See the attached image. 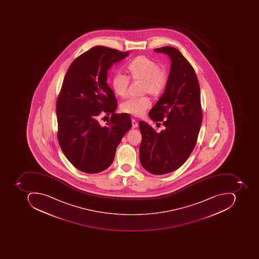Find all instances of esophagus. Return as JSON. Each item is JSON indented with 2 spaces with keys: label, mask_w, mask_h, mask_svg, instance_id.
<instances>
[{
  "label": "esophagus",
  "mask_w": 259,
  "mask_h": 259,
  "mask_svg": "<svg viewBox=\"0 0 259 259\" xmlns=\"http://www.w3.org/2000/svg\"><path fill=\"white\" fill-rule=\"evenodd\" d=\"M132 127H133V128H135V127H137L138 125H139V123H138V122L136 121V119H134V118L132 119Z\"/></svg>",
  "instance_id": "obj_1"
}]
</instances>
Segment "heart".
I'll return each mask as SVG.
<instances>
[{
    "instance_id": "b5f03b06",
    "label": "heart",
    "mask_w": 259,
    "mask_h": 259,
    "mask_svg": "<svg viewBox=\"0 0 259 259\" xmlns=\"http://www.w3.org/2000/svg\"><path fill=\"white\" fill-rule=\"evenodd\" d=\"M129 76L134 81H142V92L154 97L160 96L169 82V72L161 68L154 60L146 56H138L127 67ZM130 78L123 73L117 72L112 78L111 84L114 93L120 97L127 95ZM149 97H129L122 102L120 110L134 116H142L150 107Z\"/></svg>"
}]
</instances>
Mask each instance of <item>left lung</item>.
Returning a JSON list of instances; mask_svg holds the SVG:
<instances>
[{"mask_svg": "<svg viewBox=\"0 0 259 259\" xmlns=\"http://www.w3.org/2000/svg\"><path fill=\"white\" fill-rule=\"evenodd\" d=\"M171 60L169 82L162 97L149 111L150 118L162 122L156 132L146 121H139L142 142L140 162L152 175L169 174L181 167L196 145L202 122L200 87L195 70L172 47L154 50Z\"/></svg>", "mask_w": 259, "mask_h": 259, "instance_id": "obj_1", "label": "left lung"}]
</instances>
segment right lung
Segmentation results:
<instances>
[{"mask_svg": "<svg viewBox=\"0 0 259 259\" xmlns=\"http://www.w3.org/2000/svg\"><path fill=\"white\" fill-rule=\"evenodd\" d=\"M128 52L97 46L71 63L57 100L58 139L64 156L87 174L107 169L116 149L132 127L127 113H114L117 99L107 84V73ZM111 115L102 126L98 117Z\"/></svg>", "mask_w": 259, "mask_h": 259, "instance_id": "obj_1", "label": "right lung"}]
</instances>
